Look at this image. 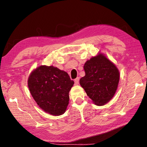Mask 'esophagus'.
<instances>
[{
	"instance_id": "1",
	"label": "esophagus",
	"mask_w": 147,
	"mask_h": 147,
	"mask_svg": "<svg viewBox=\"0 0 147 147\" xmlns=\"http://www.w3.org/2000/svg\"><path fill=\"white\" fill-rule=\"evenodd\" d=\"M75 85H78V84H79V77H77V78H76V79H75Z\"/></svg>"
}]
</instances>
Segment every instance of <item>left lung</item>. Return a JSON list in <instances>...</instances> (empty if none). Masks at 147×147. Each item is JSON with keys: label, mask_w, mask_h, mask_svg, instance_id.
Here are the masks:
<instances>
[{"label": "left lung", "mask_w": 147, "mask_h": 147, "mask_svg": "<svg viewBox=\"0 0 147 147\" xmlns=\"http://www.w3.org/2000/svg\"><path fill=\"white\" fill-rule=\"evenodd\" d=\"M85 75L80 85L97 105H103L112 98L118 88L120 73L116 66L103 54L87 60L84 65Z\"/></svg>", "instance_id": "obj_1"}]
</instances>
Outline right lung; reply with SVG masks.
Masks as SVG:
<instances>
[{
	"mask_svg": "<svg viewBox=\"0 0 147 147\" xmlns=\"http://www.w3.org/2000/svg\"><path fill=\"white\" fill-rule=\"evenodd\" d=\"M73 85L67 72L52 66H40L28 79L29 89L37 104L53 116L65 112Z\"/></svg>",
	"mask_w": 147,
	"mask_h": 147,
	"instance_id": "obj_1",
	"label": "right lung"
}]
</instances>
